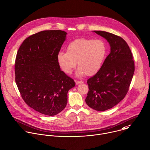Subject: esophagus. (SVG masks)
Returning <instances> with one entry per match:
<instances>
[{
    "instance_id": "esophagus-1",
    "label": "esophagus",
    "mask_w": 150,
    "mask_h": 150,
    "mask_svg": "<svg viewBox=\"0 0 150 150\" xmlns=\"http://www.w3.org/2000/svg\"><path fill=\"white\" fill-rule=\"evenodd\" d=\"M76 84H79L81 83H83V81H75Z\"/></svg>"
}]
</instances>
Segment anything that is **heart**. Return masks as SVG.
Returning <instances> with one entry per match:
<instances>
[{
    "instance_id": "b5f03b06",
    "label": "heart",
    "mask_w": 150,
    "mask_h": 150,
    "mask_svg": "<svg viewBox=\"0 0 150 150\" xmlns=\"http://www.w3.org/2000/svg\"><path fill=\"white\" fill-rule=\"evenodd\" d=\"M106 53L107 46L104 40L81 38L69 42L67 52H59L57 61L66 74L72 72L78 62V76L93 75L100 69Z\"/></svg>"
}]
</instances>
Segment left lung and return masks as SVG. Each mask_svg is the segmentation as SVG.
<instances>
[{"mask_svg":"<svg viewBox=\"0 0 150 150\" xmlns=\"http://www.w3.org/2000/svg\"><path fill=\"white\" fill-rule=\"evenodd\" d=\"M109 42L111 50L100 69L87 80L89 91L85 102L91 108L105 111L112 108L126 96L135 71L132 53L120 37L94 31Z\"/></svg>","mask_w":150,"mask_h":150,"instance_id":"8db88e82","label":"left lung"}]
</instances>
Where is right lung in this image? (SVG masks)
<instances>
[{
    "mask_svg": "<svg viewBox=\"0 0 150 150\" xmlns=\"http://www.w3.org/2000/svg\"><path fill=\"white\" fill-rule=\"evenodd\" d=\"M62 30H45L33 34L20 46L15 62V82L25 103L47 116L62 112L74 79L60 70L57 54L66 39Z\"/></svg>",
    "mask_w": 150,
    "mask_h": 150,
    "instance_id": "add662e5",
    "label": "right lung"
}]
</instances>
